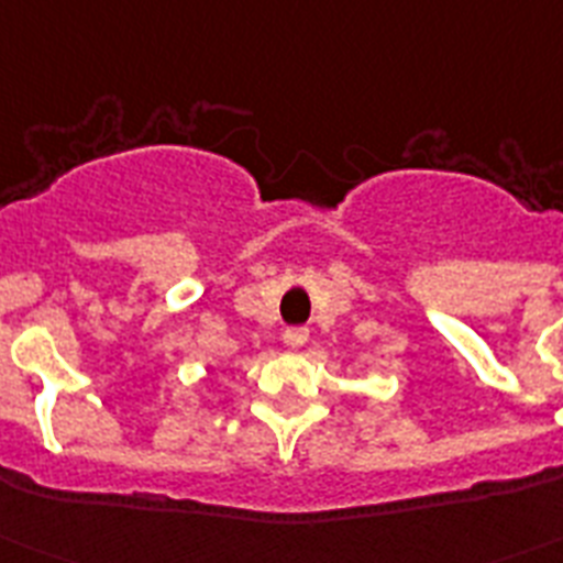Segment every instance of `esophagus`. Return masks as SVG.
<instances>
[{"label":"esophagus","mask_w":563,"mask_h":563,"mask_svg":"<svg viewBox=\"0 0 563 563\" xmlns=\"http://www.w3.org/2000/svg\"><path fill=\"white\" fill-rule=\"evenodd\" d=\"M282 339H285L287 347H301L308 342V328H287Z\"/></svg>","instance_id":"obj_1"}]
</instances>
